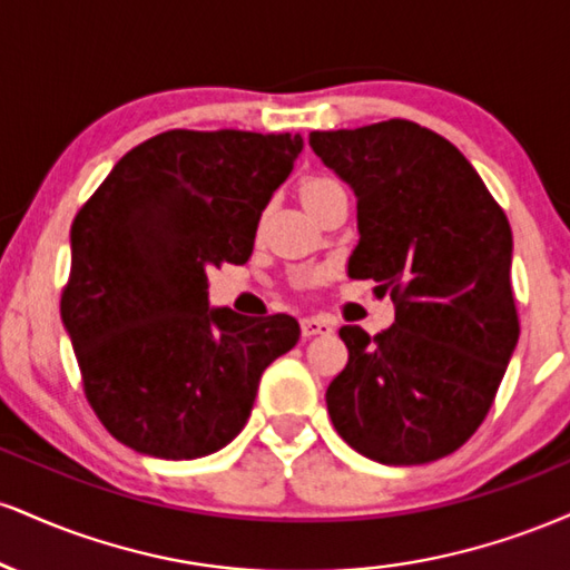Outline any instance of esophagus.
I'll return each instance as SVG.
<instances>
[{
  "instance_id": "obj_1",
  "label": "esophagus",
  "mask_w": 570,
  "mask_h": 570,
  "mask_svg": "<svg viewBox=\"0 0 570 570\" xmlns=\"http://www.w3.org/2000/svg\"><path fill=\"white\" fill-rule=\"evenodd\" d=\"M299 330H303V337L326 335V332H332V322L324 316H305L303 322H299Z\"/></svg>"
}]
</instances>
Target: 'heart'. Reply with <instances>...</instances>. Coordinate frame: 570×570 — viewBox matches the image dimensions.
<instances>
[{"label":"heart","mask_w":570,"mask_h":570,"mask_svg":"<svg viewBox=\"0 0 570 570\" xmlns=\"http://www.w3.org/2000/svg\"><path fill=\"white\" fill-rule=\"evenodd\" d=\"M332 185H335V181H332L330 176H311V179L303 181V200H311L313 195H318L322 189L332 187Z\"/></svg>","instance_id":"obj_1"}]
</instances>
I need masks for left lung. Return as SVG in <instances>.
<instances>
[{"label": "left lung", "mask_w": 570, "mask_h": 570, "mask_svg": "<svg viewBox=\"0 0 570 570\" xmlns=\"http://www.w3.org/2000/svg\"><path fill=\"white\" fill-rule=\"evenodd\" d=\"M307 141L356 193L348 276L377 281L396 307L375 337L340 330L348 364L326 389L335 431L391 466L455 453L493 407L520 337L507 214L458 147L412 120Z\"/></svg>", "instance_id": "obj_1"}]
</instances>
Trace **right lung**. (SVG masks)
Returning <instances> with one entry per match:
<instances>
[{"label":"right lung","instance_id":"obj_1","mask_svg":"<svg viewBox=\"0 0 570 570\" xmlns=\"http://www.w3.org/2000/svg\"><path fill=\"white\" fill-rule=\"evenodd\" d=\"M299 149L292 134L166 130L122 155L71 222L61 318L85 399L136 453H217L267 364L297 345L292 316L212 311L206 289L212 267L252 257Z\"/></svg>","mask_w":570,"mask_h":570}]
</instances>
